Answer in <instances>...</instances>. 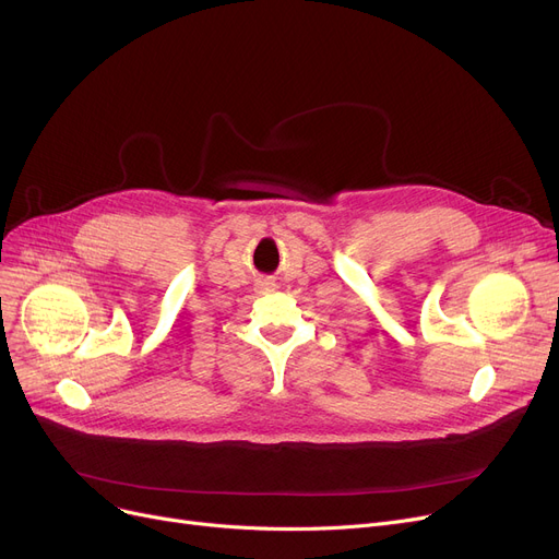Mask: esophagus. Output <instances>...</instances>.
I'll use <instances>...</instances> for the list:
<instances>
[{"label":"esophagus","instance_id":"34e87169","mask_svg":"<svg viewBox=\"0 0 559 559\" xmlns=\"http://www.w3.org/2000/svg\"><path fill=\"white\" fill-rule=\"evenodd\" d=\"M267 285H270V283H267Z\"/></svg>","mask_w":559,"mask_h":559}]
</instances>
